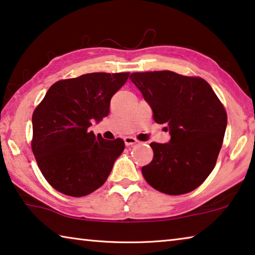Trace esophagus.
Listing matches in <instances>:
<instances>
[{"instance_id":"esophagus-1","label":"esophagus","mask_w":255,"mask_h":255,"mask_svg":"<svg viewBox=\"0 0 255 255\" xmlns=\"http://www.w3.org/2000/svg\"><path fill=\"white\" fill-rule=\"evenodd\" d=\"M125 144H126V146H131V145H135L136 143H138V139H136L135 137H125Z\"/></svg>"}]
</instances>
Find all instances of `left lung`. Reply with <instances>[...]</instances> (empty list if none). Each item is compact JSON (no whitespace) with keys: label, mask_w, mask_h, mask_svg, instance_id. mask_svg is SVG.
<instances>
[{"label":"left lung","mask_w":255,"mask_h":255,"mask_svg":"<svg viewBox=\"0 0 255 255\" xmlns=\"http://www.w3.org/2000/svg\"><path fill=\"white\" fill-rule=\"evenodd\" d=\"M130 80L166 124L170 143H150L154 156L141 173L150 187L171 196L197 189L214 170L222 148L227 114L214 90L199 76L171 71L132 73Z\"/></svg>","instance_id":"1"}]
</instances>
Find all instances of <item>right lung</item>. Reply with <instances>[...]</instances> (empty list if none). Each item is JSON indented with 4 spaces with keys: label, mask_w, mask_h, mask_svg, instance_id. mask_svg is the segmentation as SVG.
Segmentation results:
<instances>
[{
    "label": "right lung",
    "mask_w": 255,
    "mask_h": 255,
    "mask_svg": "<svg viewBox=\"0 0 255 255\" xmlns=\"http://www.w3.org/2000/svg\"><path fill=\"white\" fill-rule=\"evenodd\" d=\"M128 77L129 73H89L57 81L34 109L32 153L55 190L84 197L107 181L125 141L107 140L89 127L109 115L112 96Z\"/></svg>",
    "instance_id": "right-lung-1"
}]
</instances>
